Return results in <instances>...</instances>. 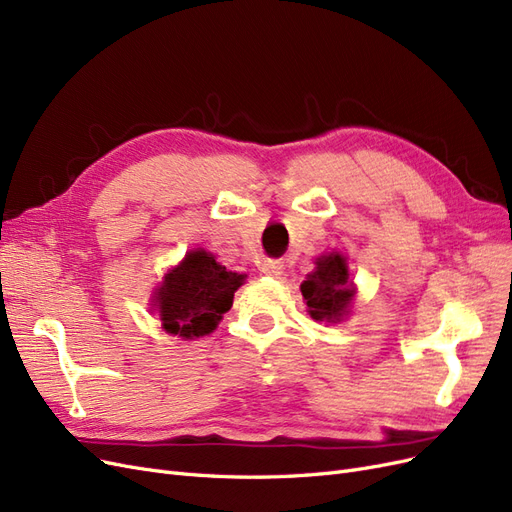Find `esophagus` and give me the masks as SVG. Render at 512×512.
I'll list each match as a JSON object with an SVG mask.
<instances>
[{
  "instance_id": "obj_1",
  "label": "esophagus",
  "mask_w": 512,
  "mask_h": 512,
  "mask_svg": "<svg viewBox=\"0 0 512 512\" xmlns=\"http://www.w3.org/2000/svg\"><path fill=\"white\" fill-rule=\"evenodd\" d=\"M261 272L268 274V276H280V274H283V266H280V261H266L261 266Z\"/></svg>"
}]
</instances>
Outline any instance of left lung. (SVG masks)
<instances>
[{
  "mask_svg": "<svg viewBox=\"0 0 512 512\" xmlns=\"http://www.w3.org/2000/svg\"><path fill=\"white\" fill-rule=\"evenodd\" d=\"M353 283L342 255L332 253L317 259V268L302 283L310 317L315 321H340L353 300Z\"/></svg>",
  "mask_w": 512,
  "mask_h": 512,
  "instance_id": "1",
  "label": "left lung"
}]
</instances>
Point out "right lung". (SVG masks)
<instances>
[{"mask_svg":"<svg viewBox=\"0 0 512 512\" xmlns=\"http://www.w3.org/2000/svg\"><path fill=\"white\" fill-rule=\"evenodd\" d=\"M246 276L227 272L206 251H191L178 268L166 274L157 291L163 329L183 338L210 334L234 304V293Z\"/></svg>","mask_w":512,"mask_h":512,"instance_id":"right-lung-1","label":"right lung"}]
</instances>
